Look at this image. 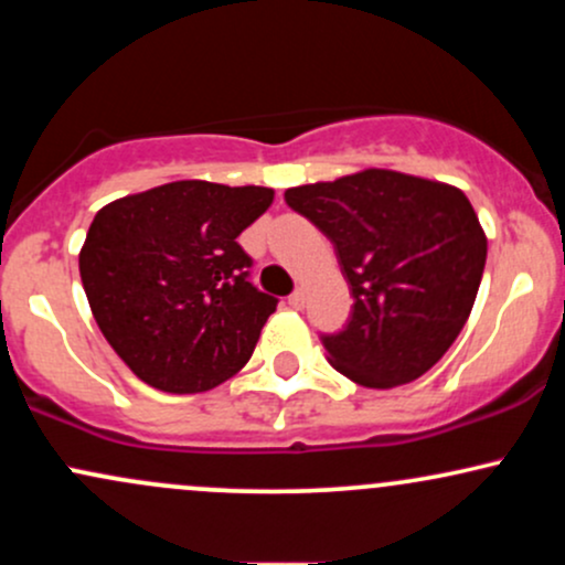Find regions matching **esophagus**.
Instances as JSON below:
<instances>
[{
    "instance_id": "1",
    "label": "esophagus",
    "mask_w": 565,
    "mask_h": 565,
    "mask_svg": "<svg viewBox=\"0 0 565 565\" xmlns=\"http://www.w3.org/2000/svg\"><path fill=\"white\" fill-rule=\"evenodd\" d=\"M289 305H291V308H295V310H302V308H305V289H295V291H291V295H289Z\"/></svg>"
}]
</instances>
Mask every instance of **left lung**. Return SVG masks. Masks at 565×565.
Returning a JSON list of instances; mask_svg holds the SVG:
<instances>
[{"instance_id":"1","label":"left lung","mask_w":565,"mask_h":565,"mask_svg":"<svg viewBox=\"0 0 565 565\" xmlns=\"http://www.w3.org/2000/svg\"><path fill=\"white\" fill-rule=\"evenodd\" d=\"M287 204L334 244L353 310L321 334L329 364L364 387L423 377L468 321L486 233L459 188L393 170L289 188Z\"/></svg>"}]
</instances>
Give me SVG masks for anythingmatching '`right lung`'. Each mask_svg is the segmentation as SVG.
<instances>
[{
	"instance_id": "add662e5",
	"label": "right lung",
	"mask_w": 565,
	"mask_h": 565,
	"mask_svg": "<svg viewBox=\"0 0 565 565\" xmlns=\"http://www.w3.org/2000/svg\"><path fill=\"white\" fill-rule=\"evenodd\" d=\"M270 201V188L178 180L97 212L82 284L108 345L146 385L204 393L252 359L278 300L249 281L236 238Z\"/></svg>"
}]
</instances>
